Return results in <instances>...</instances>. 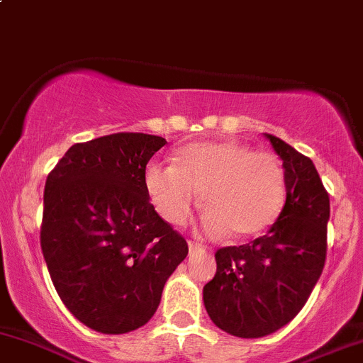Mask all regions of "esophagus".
I'll return each mask as SVG.
<instances>
[{
    "label": "esophagus",
    "instance_id": "obj_1",
    "mask_svg": "<svg viewBox=\"0 0 363 363\" xmlns=\"http://www.w3.org/2000/svg\"><path fill=\"white\" fill-rule=\"evenodd\" d=\"M189 252L190 253H203L204 248L201 245H197V242H192L189 241Z\"/></svg>",
    "mask_w": 363,
    "mask_h": 363
}]
</instances>
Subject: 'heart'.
Masks as SVG:
<instances>
[{
	"label": "heart",
	"mask_w": 363,
	"mask_h": 363,
	"mask_svg": "<svg viewBox=\"0 0 363 363\" xmlns=\"http://www.w3.org/2000/svg\"><path fill=\"white\" fill-rule=\"evenodd\" d=\"M143 182L152 204L171 225L189 220L203 192L208 209L199 230L211 239L229 233L236 239L260 236L279 218L286 201L278 157L230 140L185 145L177 164L152 160Z\"/></svg>",
	"instance_id": "heart-1"
}]
</instances>
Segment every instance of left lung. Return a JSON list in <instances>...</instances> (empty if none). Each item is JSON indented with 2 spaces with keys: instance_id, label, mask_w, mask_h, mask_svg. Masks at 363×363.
I'll return each instance as SVG.
<instances>
[{
  "instance_id": "left-lung-1",
  "label": "left lung",
  "mask_w": 363,
  "mask_h": 363,
  "mask_svg": "<svg viewBox=\"0 0 363 363\" xmlns=\"http://www.w3.org/2000/svg\"><path fill=\"white\" fill-rule=\"evenodd\" d=\"M283 160L286 201L267 234L215 253L216 274L203 289L209 318L223 332L255 339L292 321L321 276L330 201L315 164L272 134Z\"/></svg>"
}]
</instances>
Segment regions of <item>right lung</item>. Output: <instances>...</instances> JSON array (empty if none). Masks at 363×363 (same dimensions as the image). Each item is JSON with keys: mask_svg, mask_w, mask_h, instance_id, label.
I'll return each instance as SVG.
<instances>
[{"mask_svg": "<svg viewBox=\"0 0 363 363\" xmlns=\"http://www.w3.org/2000/svg\"><path fill=\"white\" fill-rule=\"evenodd\" d=\"M160 136L117 133L77 143L50 171L40 230L52 283L71 315L101 334L143 327L189 253L145 189Z\"/></svg>", "mask_w": 363, "mask_h": 363, "instance_id": "right-lung-1", "label": "right lung"}]
</instances>
